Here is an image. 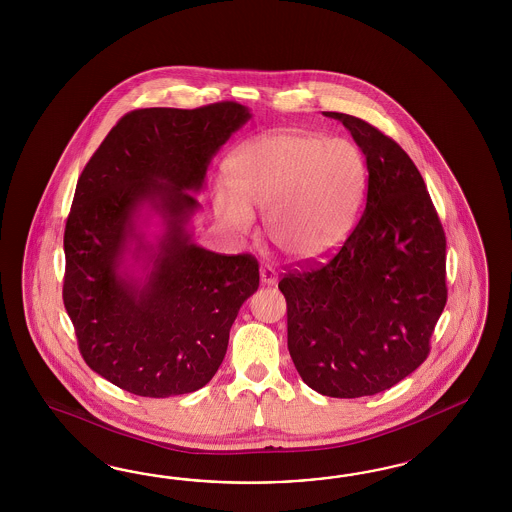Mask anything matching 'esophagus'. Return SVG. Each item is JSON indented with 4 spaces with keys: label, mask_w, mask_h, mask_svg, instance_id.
<instances>
[{
    "label": "esophagus",
    "mask_w": 512,
    "mask_h": 512,
    "mask_svg": "<svg viewBox=\"0 0 512 512\" xmlns=\"http://www.w3.org/2000/svg\"><path fill=\"white\" fill-rule=\"evenodd\" d=\"M261 281H263L264 285L278 283V274H276V270L270 264H263L261 266Z\"/></svg>",
    "instance_id": "obj_1"
}]
</instances>
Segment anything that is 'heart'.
<instances>
[{"instance_id":"obj_1","label":"heart","mask_w":512,"mask_h":512,"mask_svg":"<svg viewBox=\"0 0 512 512\" xmlns=\"http://www.w3.org/2000/svg\"><path fill=\"white\" fill-rule=\"evenodd\" d=\"M219 189L216 212L227 229L248 234L251 212H264V233L285 257L306 261L347 236L366 186V163L353 142L274 133L244 144Z\"/></svg>"}]
</instances>
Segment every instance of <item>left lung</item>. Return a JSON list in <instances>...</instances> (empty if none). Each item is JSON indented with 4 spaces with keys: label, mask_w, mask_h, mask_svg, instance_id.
I'll use <instances>...</instances> for the list:
<instances>
[{
    "label": "left lung",
    "mask_w": 512,
    "mask_h": 512,
    "mask_svg": "<svg viewBox=\"0 0 512 512\" xmlns=\"http://www.w3.org/2000/svg\"><path fill=\"white\" fill-rule=\"evenodd\" d=\"M366 157L368 193L355 229L326 261L289 268L287 347L308 387L373 396L415 372L447 304V238L419 169L396 140L340 112Z\"/></svg>",
    "instance_id": "1"
}]
</instances>
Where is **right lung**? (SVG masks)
<instances>
[{
	"instance_id": "1",
	"label": "right lung",
	"mask_w": 512,
	"mask_h": 512,
	"mask_svg": "<svg viewBox=\"0 0 512 512\" xmlns=\"http://www.w3.org/2000/svg\"><path fill=\"white\" fill-rule=\"evenodd\" d=\"M249 118L234 101L133 110L78 178L63 234V304L86 364L131 394L169 398L204 387L259 287L253 255L208 251L187 231L201 208L189 191H201L212 157ZM144 205L166 225L157 245L136 231ZM127 252L145 263L146 279L124 270Z\"/></svg>"
}]
</instances>
